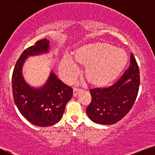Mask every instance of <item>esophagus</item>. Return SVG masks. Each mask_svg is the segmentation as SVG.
Listing matches in <instances>:
<instances>
[{
	"instance_id": "1",
	"label": "esophagus",
	"mask_w": 155,
	"mask_h": 155,
	"mask_svg": "<svg viewBox=\"0 0 155 155\" xmlns=\"http://www.w3.org/2000/svg\"><path fill=\"white\" fill-rule=\"evenodd\" d=\"M81 91V89H78V88H74L73 90V95L74 97H76L78 94V92Z\"/></svg>"
}]
</instances>
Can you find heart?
<instances>
[{"label": "heart", "instance_id": "obj_1", "mask_svg": "<svg viewBox=\"0 0 155 155\" xmlns=\"http://www.w3.org/2000/svg\"><path fill=\"white\" fill-rule=\"evenodd\" d=\"M74 58L65 55L61 60L60 71L66 81L77 76L78 63L86 66L85 76L92 85L105 87L116 79L127 63L125 51L107 42H92L78 47Z\"/></svg>", "mask_w": 155, "mask_h": 155}]
</instances>
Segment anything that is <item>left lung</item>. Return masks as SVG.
<instances>
[{"mask_svg": "<svg viewBox=\"0 0 155 155\" xmlns=\"http://www.w3.org/2000/svg\"><path fill=\"white\" fill-rule=\"evenodd\" d=\"M140 85L138 66L134 55L130 65L123 76L112 86L90 91L92 101L86 114L92 122L101 124H113L125 116L137 99Z\"/></svg>", "mask_w": 155, "mask_h": 155, "instance_id": "8db88e82", "label": "left lung"}]
</instances>
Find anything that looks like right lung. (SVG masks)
<instances>
[{"label":"right lung","mask_w":155,"mask_h":155,"mask_svg":"<svg viewBox=\"0 0 155 155\" xmlns=\"http://www.w3.org/2000/svg\"><path fill=\"white\" fill-rule=\"evenodd\" d=\"M49 40H39L22 53L14 69L12 83L15 103L23 116L38 127L52 126L63 117L67 103L73 95L72 88L58 79L51 71L42 86L35 87L23 76V66L29 56L47 54Z\"/></svg>","instance_id":"1"}]
</instances>
